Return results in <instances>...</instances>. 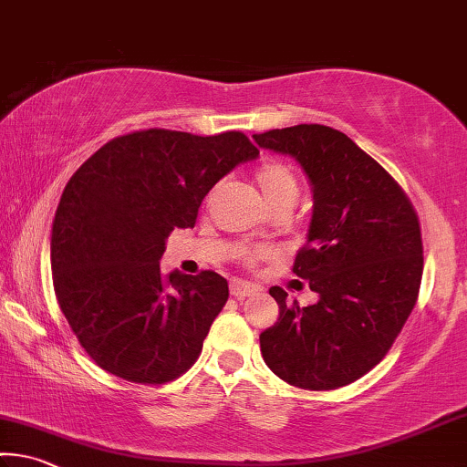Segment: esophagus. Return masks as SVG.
I'll return each instance as SVG.
<instances>
[{
    "label": "esophagus",
    "instance_id": "1",
    "mask_svg": "<svg viewBox=\"0 0 467 467\" xmlns=\"http://www.w3.org/2000/svg\"><path fill=\"white\" fill-rule=\"evenodd\" d=\"M254 293H257V286L251 285V283H245V280L234 278L233 283H231V295H233V297H236V299H245V297H249V295H254Z\"/></svg>",
    "mask_w": 467,
    "mask_h": 467
}]
</instances>
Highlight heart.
Instances as JSON below:
<instances>
[{
    "instance_id": "b5f03b06",
    "label": "heart",
    "mask_w": 467,
    "mask_h": 467,
    "mask_svg": "<svg viewBox=\"0 0 467 467\" xmlns=\"http://www.w3.org/2000/svg\"><path fill=\"white\" fill-rule=\"evenodd\" d=\"M254 181L270 207L280 202H295L299 195V179L295 170L280 160H268L254 170ZM268 255L265 249H241V260L254 265Z\"/></svg>"
}]
</instances>
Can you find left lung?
Listing matches in <instances>:
<instances>
[{
  "label": "left lung",
  "instance_id": "1",
  "mask_svg": "<svg viewBox=\"0 0 467 467\" xmlns=\"http://www.w3.org/2000/svg\"><path fill=\"white\" fill-rule=\"evenodd\" d=\"M254 139L297 160L314 189L307 243L293 274L309 280L317 303L301 307L280 286L270 288L280 316L260 335L264 361L293 387H345L380 364L416 306L424 270L418 213L393 176L345 132L297 124Z\"/></svg>",
  "mask_w": 467,
  "mask_h": 467
}]
</instances>
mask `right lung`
<instances>
[{"label":"right lung","mask_w":467,"mask_h":467,"mask_svg":"<svg viewBox=\"0 0 467 467\" xmlns=\"http://www.w3.org/2000/svg\"><path fill=\"white\" fill-rule=\"evenodd\" d=\"M260 150L239 130L199 137L147 129L99 147L66 184L51 228L62 314L106 372L164 384L195 364L228 283L212 270L164 276L174 228H193L222 176Z\"/></svg>","instance_id":"add662e5"}]
</instances>
